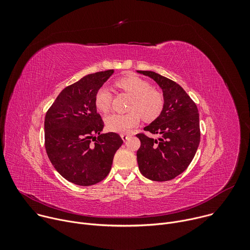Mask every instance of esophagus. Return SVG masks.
<instances>
[{"label": "esophagus", "instance_id": "1", "mask_svg": "<svg viewBox=\"0 0 250 250\" xmlns=\"http://www.w3.org/2000/svg\"><path fill=\"white\" fill-rule=\"evenodd\" d=\"M121 137L123 138L124 141H125V140H127V139L129 138V135H128V134H125V133H122V134H121Z\"/></svg>", "mask_w": 250, "mask_h": 250}]
</instances>
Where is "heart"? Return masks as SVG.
Listing matches in <instances>:
<instances>
[{
  "mask_svg": "<svg viewBox=\"0 0 250 250\" xmlns=\"http://www.w3.org/2000/svg\"><path fill=\"white\" fill-rule=\"evenodd\" d=\"M116 85L132 97L129 104V113L112 114L104 119V125L109 130L126 133L140 122V116L146 121L155 120L163 109V97L151 89L150 84L137 76L124 77ZM112 94L106 87H101L95 96V105L98 111L108 113L111 109Z\"/></svg>",
  "mask_w": 250,
  "mask_h": 250,
  "instance_id": "obj_1",
  "label": "heart"
}]
</instances>
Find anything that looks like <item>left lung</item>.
<instances>
[{"label":"left lung","instance_id":"1","mask_svg":"<svg viewBox=\"0 0 250 250\" xmlns=\"http://www.w3.org/2000/svg\"><path fill=\"white\" fill-rule=\"evenodd\" d=\"M154 80L162 90L163 109L145 130L160 135L154 139L144 133L136 136L140 173L152 181H169L184 172L200 144V120L196 104L176 82L153 71H136Z\"/></svg>","mask_w":250,"mask_h":250}]
</instances>
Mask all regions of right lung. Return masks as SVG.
I'll use <instances>...</instances> for the list:
<instances>
[{"label": "right lung", "instance_id": "obj_1", "mask_svg": "<svg viewBox=\"0 0 250 250\" xmlns=\"http://www.w3.org/2000/svg\"><path fill=\"white\" fill-rule=\"evenodd\" d=\"M114 70L89 74L63 89L44 120L45 149L57 172L79 186L95 185L108 176L123 139L116 132L102 133L95 96ZM98 135L95 144L90 139ZM96 138V137H95Z\"/></svg>", "mask_w": 250, "mask_h": 250}]
</instances>
